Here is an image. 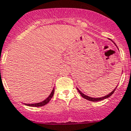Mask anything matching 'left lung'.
<instances>
[{
    "instance_id": "obj_1",
    "label": "left lung",
    "mask_w": 131,
    "mask_h": 131,
    "mask_svg": "<svg viewBox=\"0 0 131 131\" xmlns=\"http://www.w3.org/2000/svg\"><path fill=\"white\" fill-rule=\"evenodd\" d=\"M114 44H115V43H114ZM117 48H118V47H117ZM116 87H117V86H116ZM116 88H114V90H112V91L111 92V93H109L108 94L106 95V96H104V97H100V98H92V97H90V96H87V95L84 94V93L82 92H81L80 90L78 88H77V90H78V91L79 92V93L80 94L81 96H82L84 98H85V99H86V100H89V101H92V102H97V101H101V100H104V99H106V98H109V97L111 96V95H112V94L114 93V92L115 91Z\"/></svg>"
}]
</instances>
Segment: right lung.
Segmentation results:
<instances>
[{"instance_id": "add662e5", "label": "right lung", "mask_w": 131, "mask_h": 131, "mask_svg": "<svg viewBox=\"0 0 131 131\" xmlns=\"http://www.w3.org/2000/svg\"><path fill=\"white\" fill-rule=\"evenodd\" d=\"M54 90H55V89L52 90V91H51V94H49V96L48 97H47L45 100H44L43 101H42V102H37V103H34V104H26L25 103V104L27 106H33V107H39V106H43L44 105H46L47 103H48L49 101L51 100V99L52 98L54 94Z\"/></svg>"}]
</instances>
